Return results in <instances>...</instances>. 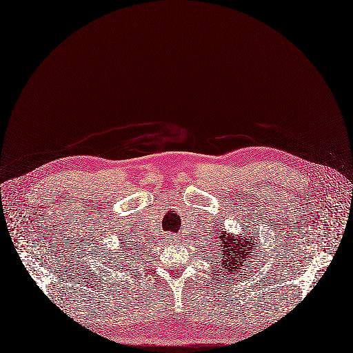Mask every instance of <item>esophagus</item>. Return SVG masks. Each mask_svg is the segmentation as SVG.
<instances>
[{"label":"esophagus","instance_id":"obj_1","mask_svg":"<svg viewBox=\"0 0 353 353\" xmlns=\"http://www.w3.org/2000/svg\"><path fill=\"white\" fill-rule=\"evenodd\" d=\"M168 241H170V243H178L179 239H178V236H175V234H168Z\"/></svg>","mask_w":353,"mask_h":353}]
</instances>
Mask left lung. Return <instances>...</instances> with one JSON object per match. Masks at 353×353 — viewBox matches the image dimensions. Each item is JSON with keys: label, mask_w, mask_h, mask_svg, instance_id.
I'll use <instances>...</instances> for the list:
<instances>
[{"label": "left lung", "mask_w": 353, "mask_h": 353, "mask_svg": "<svg viewBox=\"0 0 353 353\" xmlns=\"http://www.w3.org/2000/svg\"><path fill=\"white\" fill-rule=\"evenodd\" d=\"M260 234L256 230L243 232L236 236L234 232L220 231L215 234V241L220 247L216 251V257L221 261V270L227 274H240L241 270H245L247 260H251L257 253V239Z\"/></svg>", "instance_id": "8db88e82"}]
</instances>
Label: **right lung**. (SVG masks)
Returning a JSON list of instances; mask_svg holds the SVG:
<instances>
[{
	"label": "right lung",
	"mask_w": 353,
	"mask_h": 353,
	"mask_svg": "<svg viewBox=\"0 0 353 353\" xmlns=\"http://www.w3.org/2000/svg\"><path fill=\"white\" fill-rule=\"evenodd\" d=\"M125 247H126V245H125ZM122 253H125V254H119V256H116V259H119V260H117V261L121 263V267H122V270H123L125 267H129V264H126V263H125V261H126L125 259H126V257H129V254H132V251H130V250H128V251H126L125 248H122Z\"/></svg>",
	"instance_id": "1"
}]
</instances>
